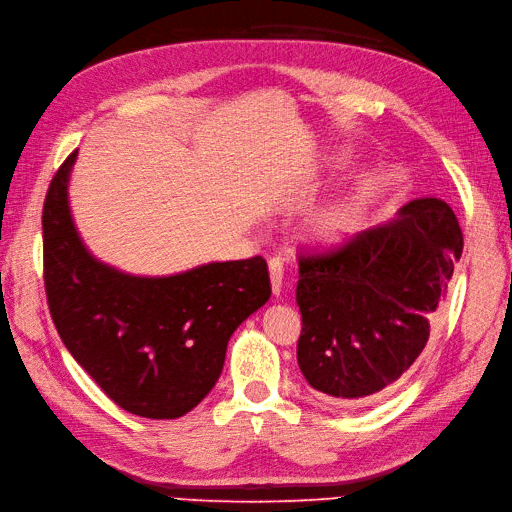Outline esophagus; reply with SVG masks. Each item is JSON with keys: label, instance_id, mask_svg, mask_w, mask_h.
Here are the masks:
<instances>
[{"label": "esophagus", "instance_id": "34e87169", "mask_svg": "<svg viewBox=\"0 0 512 512\" xmlns=\"http://www.w3.org/2000/svg\"><path fill=\"white\" fill-rule=\"evenodd\" d=\"M269 276H271V291H274V295H280L282 280H285V267H282L280 258L269 260Z\"/></svg>", "mask_w": 512, "mask_h": 512}]
</instances>
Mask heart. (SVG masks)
Returning <instances> with one entry per match:
<instances>
[{"label":"heart","mask_w":512,"mask_h":512,"mask_svg":"<svg viewBox=\"0 0 512 512\" xmlns=\"http://www.w3.org/2000/svg\"><path fill=\"white\" fill-rule=\"evenodd\" d=\"M363 206H366V199H363L361 192L359 195H348L326 203L324 208L317 210L311 217L309 232L317 241L324 243L342 241V238L350 236L359 227Z\"/></svg>","instance_id":"obj_1"}]
</instances>
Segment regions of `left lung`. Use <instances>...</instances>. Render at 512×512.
Here are the masks:
<instances>
[{"label":"left lung","instance_id":"1","mask_svg":"<svg viewBox=\"0 0 512 512\" xmlns=\"http://www.w3.org/2000/svg\"><path fill=\"white\" fill-rule=\"evenodd\" d=\"M460 254L456 214L434 197L339 247L302 254L298 363L311 388L352 405L388 394L427 346Z\"/></svg>","mask_w":512,"mask_h":512}]
</instances>
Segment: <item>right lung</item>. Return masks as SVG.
Wrapping results in <instances>:
<instances>
[{
	"mask_svg": "<svg viewBox=\"0 0 512 512\" xmlns=\"http://www.w3.org/2000/svg\"><path fill=\"white\" fill-rule=\"evenodd\" d=\"M74 151L43 203V282L65 348L109 399L142 418H179L221 377L227 342L271 295L263 256L166 278L102 265L78 236L67 181Z\"/></svg>",
	"mask_w": 512,
	"mask_h": 512,
	"instance_id": "obj_1",
	"label": "right lung"
}]
</instances>
